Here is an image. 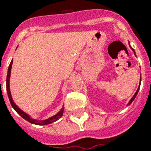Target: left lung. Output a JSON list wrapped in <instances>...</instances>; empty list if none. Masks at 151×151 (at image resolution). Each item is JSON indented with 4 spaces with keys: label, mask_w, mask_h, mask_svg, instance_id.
I'll return each mask as SVG.
<instances>
[{
    "label": "left lung",
    "mask_w": 151,
    "mask_h": 151,
    "mask_svg": "<svg viewBox=\"0 0 151 151\" xmlns=\"http://www.w3.org/2000/svg\"><path fill=\"white\" fill-rule=\"evenodd\" d=\"M129 46H130V45H129ZM130 47H131V49H132V50H133V52L135 53V51H134V50H133V47H131V46H130ZM141 80H142V78H140V84H141ZM140 84H139V86H138V88H137V90L136 93H135V94H134V95H133V97H132V98H131V99H130V100H129V103H128V104H127V106H129V105L131 104H132V102H133V100H134V99L136 98L137 95V93H138V91H139V89H140Z\"/></svg>",
    "instance_id": "left-lung-1"
}]
</instances>
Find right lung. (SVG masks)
<instances>
[{"instance_id": "1", "label": "right lung", "mask_w": 151, "mask_h": 151, "mask_svg": "<svg viewBox=\"0 0 151 151\" xmlns=\"http://www.w3.org/2000/svg\"><path fill=\"white\" fill-rule=\"evenodd\" d=\"M12 65H13V60H11V62L9 64V66L8 69V73H7V78H6V90H7V94H8V97L9 101H10V104H11L12 107L14 109L15 111H17L20 116H21L23 119H25L26 120L29 121L30 123L35 124H38V125H46V124H52L53 122H55L57 120H59L60 117L63 116V112H64V107H63L60 110L59 112H57L56 115H54L52 116L49 117L48 119H46V120H35V119H33L30 116V115H28L27 113H26L24 111L21 110L20 108H18L17 105L15 104V103L13 100V98H12L11 92H10V89H9V78H10V74H11V68Z\"/></svg>"}]
</instances>
